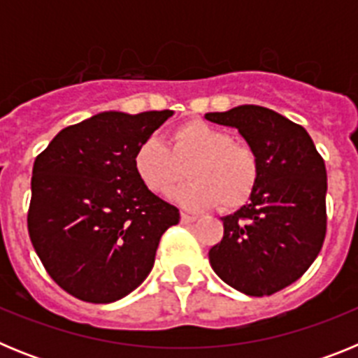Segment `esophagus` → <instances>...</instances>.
Segmentation results:
<instances>
[{
  "label": "esophagus",
  "instance_id": "obj_1",
  "mask_svg": "<svg viewBox=\"0 0 358 358\" xmlns=\"http://www.w3.org/2000/svg\"><path fill=\"white\" fill-rule=\"evenodd\" d=\"M197 220V217H194V215H188V213H181V222L182 224H192Z\"/></svg>",
  "mask_w": 358,
  "mask_h": 358
}]
</instances>
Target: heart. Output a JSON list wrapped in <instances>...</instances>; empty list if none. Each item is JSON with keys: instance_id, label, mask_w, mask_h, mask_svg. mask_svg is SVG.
Returning <instances> with one entry per match:
<instances>
[{"instance_id": "1", "label": "heart", "mask_w": 358, "mask_h": 358, "mask_svg": "<svg viewBox=\"0 0 358 358\" xmlns=\"http://www.w3.org/2000/svg\"><path fill=\"white\" fill-rule=\"evenodd\" d=\"M186 166L192 181L177 188L172 201L194 211L218 202L226 210H236L249 201L260 177L258 156L249 145L233 141L229 132L202 120L177 125L169 147L157 138H147L136 148L134 170L154 194H169Z\"/></svg>"}]
</instances>
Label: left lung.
Masks as SVG:
<instances>
[{"label": "left lung", "mask_w": 358, "mask_h": 358, "mask_svg": "<svg viewBox=\"0 0 358 358\" xmlns=\"http://www.w3.org/2000/svg\"><path fill=\"white\" fill-rule=\"evenodd\" d=\"M238 129L256 152L260 177L249 201L222 217L224 236L210 249L217 276L248 296H271L303 276L327 235V169L308 132L260 106L208 113Z\"/></svg>", "instance_id": "8db88e82"}]
</instances>
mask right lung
I'll list each match as a JSON object with an SVG mask.
<instances>
[{"label":"right lung","instance_id":"obj_1","mask_svg":"<svg viewBox=\"0 0 358 358\" xmlns=\"http://www.w3.org/2000/svg\"><path fill=\"white\" fill-rule=\"evenodd\" d=\"M173 110L98 113L62 129L31 170L28 233L57 285L87 303L118 301L150 274L179 210L154 195L134 154Z\"/></svg>","mask_w":358,"mask_h":358}]
</instances>
